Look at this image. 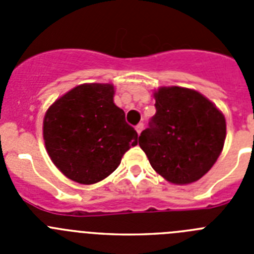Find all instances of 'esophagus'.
Listing matches in <instances>:
<instances>
[{"label": "esophagus", "mask_w": 254, "mask_h": 254, "mask_svg": "<svg viewBox=\"0 0 254 254\" xmlns=\"http://www.w3.org/2000/svg\"><path fill=\"white\" fill-rule=\"evenodd\" d=\"M142 129H143V125L142 123H138V125L136 126V131H137V133L140 134L141 132H142Z\"/></svg>", "instance_id": "esophagus-1"}]
</instances>
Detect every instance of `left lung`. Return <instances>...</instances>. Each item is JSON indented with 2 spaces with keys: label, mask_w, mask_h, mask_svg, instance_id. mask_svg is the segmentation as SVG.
Instances as JSON below:
<instances>
[{
  "label": "left lung",
  "mask_w": 254,
  "mask_h": 254,
  "mask_svg": "<svg viewBox=\"0 0 254 254\" xmlns=\"http://www.w3.org/2000/svg\"><path fill=\"white\" fill-rule=\"evenodd\" d=\"M156 113L138 145L152 169L173 185L202 178L216 163L226 137L223 112L193 89L161 86L154 91Z\"/></svg>",
  "instance_id": "1"
}]
</instances>
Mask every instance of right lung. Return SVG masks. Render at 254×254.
Wrapping results in <instances>:
<instances>
[{
  "mask_svg": "<svg viewBox=\"0 0 254 254\" xmlns=\"http://www.w3.org/2000/svg\"><path fill=\"white\" fill-rule=\"evenodd\" d=\"M112 84H82L58 98L43 120L49 158L60 172L80 185H94L118 168L137 145V132L114 104Z\"/></svg>",
  "mask_w": 254,
  "mask_h": 254,
  "instance_id": "add662e5",
  "label": "right lung"
}]
</instances>
